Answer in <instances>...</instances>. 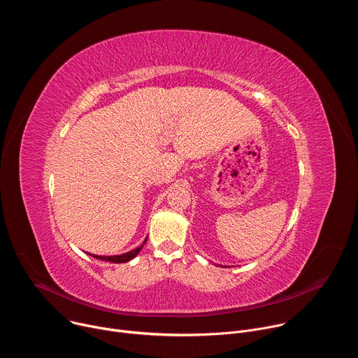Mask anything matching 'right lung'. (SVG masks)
Segmentation results:
<instances>
[{
	"mask_svg": "<svg viewBox=\"0 0 358 358\" xmlns=\"http://www.w3.org/2000/svg\"><path fill=\"white\" fill-rule=\"evenodd\" d=\"M145 241H147V238H145ZM145 241L143 242V245L145 243ZM143 245H140L138 248H136V249H133V250H130V252H127V253H123V255H115V257H100V255H90V253H89V255H90V257L96 258V259H100V261L113 262V264H124V262L131 261L134 257H137V253L141 250Z\"/></svg>",
	"mask_w": 358,
	"mask_h": 358,
	"instance_id": "obj_1",
	"label": "right lung"
}]
</instances>
